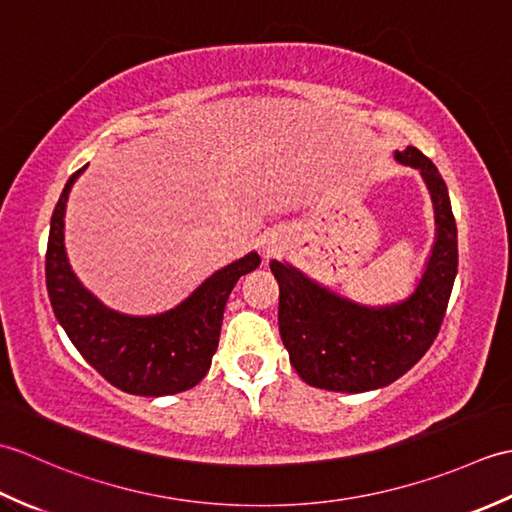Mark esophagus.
I'll return each instance as SVG.
<instances>
[{"instance_id": "1", "label": "esophagus", "mask_w": 512, "mask_h": 512, "mask_svg": "<svg viewBox=\"0 0 512 512\" xmlns=\"http://www.w3.org/2000/svg\"><path fill=\"white\" fill-rule=\"evenodd\" d=\"M275 250H277V246H275L273 242H270V244H266V246H264V255H266V257H270V255L275 253Z\"/></svg>"}]
</instances>
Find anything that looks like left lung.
I'll return each instance as SVG.
<instances>
[{
	"label": "left lung",
	"mask_w": 512,
	"mask_h": 512,
	"mask_svg": "<svg viewBox=\"0 0 512 512\" xmlns=\"http://www.w3.org/2000/svg\"><path fill=\"white\" fill-rule=\"evenodd\" d=\"M400 165L427 184L436 237L416 286L405 299L365 306L347 299L288 262H270L279 284V334L290 363L308 385L363 394L387 387L416 365L438 336L458 275V228L438 167L407 147Z\"/></svg>",
	"instance_id": "8db88e82"
}]
</instances>
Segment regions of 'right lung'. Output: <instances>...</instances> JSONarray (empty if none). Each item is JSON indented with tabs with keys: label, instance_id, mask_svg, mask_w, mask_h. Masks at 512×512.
<instances>
[{
	"label": "right lung",
	"instance_id": "1",
	"mask_svg": "<svg viewBox=\"0 0 512 512\" xmlns=\"http://www.w3.org/2000/svg\"><path fill=\"white\" fill-rule=\"evenodd\" d=\"M85 165L65 182L54 206L46 253V286L54 317L81 356L107 383L134 396H171L195 387L211 367L226 299L237 279L262 259L250 250L215 270L187 299L158 314L107 308L74 275L65 253V206Z\"/></svg>",
	"mask_w": 512,
	"mask_h": 512
}]
</instances>
